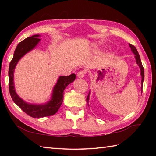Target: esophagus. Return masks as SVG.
Instances as JSON below:
<instances>
[{"mask_svg": "<svg viewBox=\"0 0 156 156\" xmlns=\"http://www.w3.org/2000/svg\"><path fill=\"white\" fill-rule=\"evenodd\" d=\"M85 73H86L85 71H84V70H80V71H79V72L77 73L78 78H83L84 76V75H85Z\"/></svg>", "mask_w": 156, "mask_h": 156, "instance_id": "esophagus-1", "label": "esophagus"}]
</instances>
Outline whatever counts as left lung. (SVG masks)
<instances>
[{
  "instance_id": "8db88e82",
  "label": "left lung",
  "mask_w": 156,
  "mask_h": 156,
  "mask_svg": "<svg viewBox=\"0 0 156 156\" xmlns=\"http://www.w3.org/2000/svg\"><path fill=\"white\" fill-rule=\"evenodd\" d=\"M129 46H130V47H131V49L132 52H133V54H135V58H136V59L137 64L139 65L140 68V73H141V76H142V82H141V83L142 84V83H143V80H144V68H143V66H142V62H141V60H140V57L138 52V51H137V49H136L135 46L132 45V44H129ZM89 93L88 94L87 97V102L89 101Z\"/></svg>"
}]
</instances>
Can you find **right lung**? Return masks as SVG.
Returning <instances> with one entry per match:
<instances>
[{"mask_svg": "<svg viewBox=\"0 0 156 156\" xmlns=\"http://www.w3.org/2000/svg\"><path fill=\"white\" fill-rule=\"evenodd\" d=\"M38 37L39 35L38 34L31 37H28L18 44L15 49L14 57L10 62L9 67V91L13 101L27 115L32 118H37L52 115L58 112L62 103L63 94H64L63 92L65 89L76 78V74L74 73L67 76H65L59 77L54 88L52 98L48 103L45 105H36L28 104L18 97L15 91L14 85V72L15 67L18 60L28 51L34 48L38 43V42L40 41V39L38 38Z\"/></svg>", "mask_w": 156, "mask_h": 156, "instance_id": "add662e5", "label": "right lung"}]
</instances>
